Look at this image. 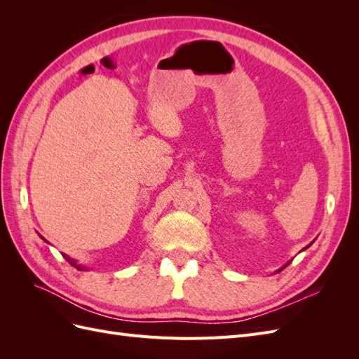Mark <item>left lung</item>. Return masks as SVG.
Returning <instances> with one entry per match:
<instances>
[{
	"label": "left lung",
	"instance_id": "obj_1",
	"mask_svg": "<svg viewBox=\"0 0 359 359\" xmlns=\"http://www.w3.org/2000/svg\"><path fill=\"white\" fill-rule=\"evenodd\" d=\"M311 244H313V243H311ZM311 244H309V245H307V247H306V248H309V247H310V245H311ZM306 248H302V250H306ZM289 264H290V262H287V264H286V265H285V266H283V268H280V269H278V271H277V273H280V271H281V269H285V268H286V266H287V265H289Z\"/></svg>",
	"mask_w": 359,
	"mask_h": 359
}]
</instances>
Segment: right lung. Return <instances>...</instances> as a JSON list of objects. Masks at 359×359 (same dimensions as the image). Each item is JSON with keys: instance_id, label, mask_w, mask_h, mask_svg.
Masks as SVG:
<instances>
[{"instance_id": "right-lung-1", "label": "right lung", "mask_w": 359, "mask_h": 359, "mask_svg": "<svg viewBox=\"0 0 359 359\" xmlns=\"http://www.w3.org/2000/svg\"><path fill=\"white\" fill-rule=\"evenodd\" d=\"M45 241H46V240H45ZM62 256L66 257V260H69V264H72L76 269H79V271H85V269H86L85 266H82V265H79V264H76V260H73V259H72V257H69L67 255H62Z\"/></svg>"}]
</instances>
